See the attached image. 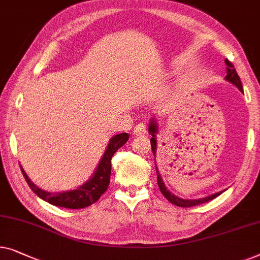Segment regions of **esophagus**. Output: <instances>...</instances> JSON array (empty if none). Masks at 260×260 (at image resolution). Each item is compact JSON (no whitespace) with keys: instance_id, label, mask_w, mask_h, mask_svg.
<instances>
[{"instance_id":"obj_1","label":"esophagus","mask_w":260,"mask_h":260,"mask_svg":"<svg viewBox=\"0 0 260 260\" xmlns=\"http://www.w3.org/2000/svg\"><path fill=\"white\" fill-rule=\"evenodd\" d=\"M145 134H146L145 123L141 122L134 127V135H136V136H142V135H145Z\"/></svg>"}]
</instances>
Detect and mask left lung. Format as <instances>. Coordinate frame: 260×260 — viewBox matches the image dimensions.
Returning <instances> with one entry per match:
<instances>
[{"label": "left lung", "mask_w": 260, "mask_h": 260, "mask_svg": "<svg viewBox=\"0 0 260 260\" xmlns=\"http://www.w3.org/2000/svg\"><path fill=\"white\" fill-rule=\"evenodd\" d=\"M225 63H226L228 66V69H226V80L229 82H231L232 84H235L237 88H238L240 91H243V85H242V82H240V78L238 76V74H237V71L235 69V66L232 64V63L229 61V59H225ZM149 133L151 134V139H150V142H151V150H152V153L153 156H156V150H157V141H156V134H157V124L155 121H151L150 123V126H149ZM156 171H157V183H158V186H159V190L160 192L164 194V197L168 199L169 202L172 203V204H175L177 206H182V208H191V206H196V205H201V204H204L206 202H210L212 201L213 198H216L219 196L221 192H218V193H214L209 196V197H205V198H202V199H182L179 197H177V196L172 194L170 191H169L167 187H165V184L163 182V179H161V177L159 175V172H158L157 168H156Z\"/></svg>", "instance_id": "8db88e82"}]
</instances>
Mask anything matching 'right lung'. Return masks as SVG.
<instances>
[{
  "instance_id": "right-lung-1",
  "label": "right lung",
  "mask_w": 260,
  "mask_h": 260,
  "mask_svg": "<svg viewBox=\"0 0 260 260\" xmlns=\"http://www.w3.org/2000/svg\"><path fill=\"white\" fill-rule=\"evenodd\" d=\"M129 139V134H118L112 137L109 142L108 148L105 150L104 155L101 159L99 167L96 171L93 172L91 178L88 182L84 183L83 185L77 187L75 190L66 191L62 193H50L47 191L41 190L37 187L29 177L25 174L23 169L21 167V171L23 174L28 185L30 186L34 192H35L40 198L43 201L48 202L49 204L59 206V208L66 209H83L86 206H90L93 203L99 201L101 196L107 191L109 183H110V175H111V158L114 153L121 148L122 145L125 144Z\"/></svg>"
}]
</instances>
